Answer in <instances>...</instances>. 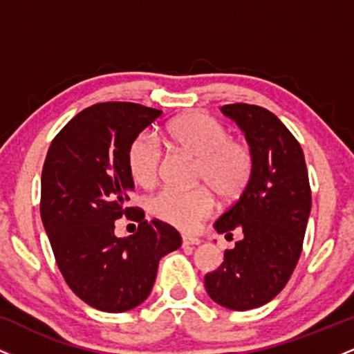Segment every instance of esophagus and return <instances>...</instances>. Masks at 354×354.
I'll return each mask as SVG.
<instances>
[{"instance_id":"obj_1","label":"esophagus","mask_w":354,"mask_h":354,"mask_svg":"<svg viewBox=\"0 0 354 354\" xmlns=\"http://www.w3.org/2000/svg\"><path fill=\"white\" fill-rule=\"evenodd\" d=\"M201 243V239L200 238H194V236H183V245L185 246H196V245H200Z\"/></svg>"}]
</instances>
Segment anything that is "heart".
I'll return each instance as SVG.
<instances>
[{
  "label": "heart",
  "instance_id": "1",
  "mask_svg": "<svg viewBox=\"0 0 354 354\" xmlns=\"http://www.w3.org/2000/svg\"><path fill=\"white\" fill-rule=\"evenodd\" d=\"M168 143L198 160L196 181L208 186L194 191L163 189L149 200L153 216L181 231H194L213 211L214 200H238L246 189L254 168L253 151L245 141L231 140L228 129L205 113L193 111L174 118L166 126ZM126 163L131 178L143 188L158 181L163 165V148L151 133H140L129 145Z\"/></svg>",
  "mask_w": 354,
  "mask_h": 354
}]
</instances>
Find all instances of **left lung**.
<instances>
[{
    "label": "left lung",
    "mask_w": 354,
    "mask_h": 354,
    "mask_svg": "<svg viewBox=\"0 0 354 354\" xmlns=\"http://www.w3.org/2000/svg\"><path fill=\"white\" fill-rule=\"evenodd\" d=\"M245 133L254 158L246 189L214 223L218 233L243 238L216 271L205 276L214 303L234 311L259 308L286 286L301 254L311 211V189L304 154L278 116L261 106L236 103L221 106Z\"/></svg>",
    "instance_id": "1"
}]
</instances>
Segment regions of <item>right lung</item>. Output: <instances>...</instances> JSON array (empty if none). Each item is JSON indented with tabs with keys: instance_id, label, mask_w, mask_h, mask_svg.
Returning <instances> with one entry per match:
<instances>
[{
	"instance_id": "1",
	"label": "right lung",
	"mask_w": 354,
	"mask_h": 354,
	"mask_svg": "<svg viewBox=\"0 0 354 354\" xmlns=\"http://www.w3.org/2000/svg\"><path fill=\"white\" fill-rule=\"evenodd\" d=\"M160 109L136 103H98L56 135L41 173V219L64 281L89 306L123 313L148 298L158 263L181 246L168 223L146 221L126 208L135 189L126 153ZM123 214L140 223L128 239L114 234Z\"/></svg>"
}]
</instances>
